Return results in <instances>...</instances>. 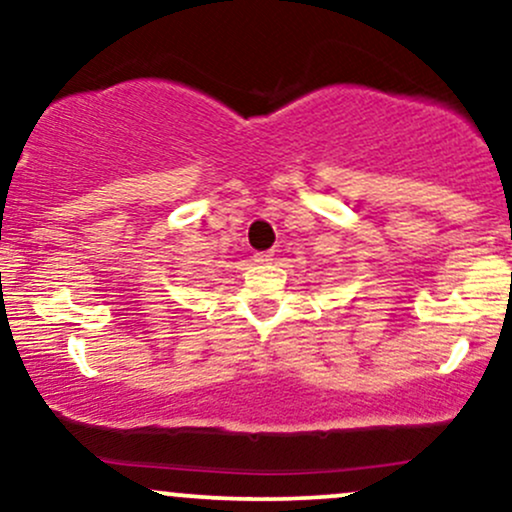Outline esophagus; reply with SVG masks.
<instances>
[{
  "instance_id": "1",
  "label": "esophagus",
  "mask_w": 512,
  "mask_h": 512,
  "mask_svg": "<svg viewBox=\"0 0 512 512\" xmlns=\"http://www.w3.org/2000/svg\"><path fill=\"white\" fill-rule=\"evenodd\" d=\"M272 260H274L272 252H255V262L257 264H269Z\"/></svg>"
}]
</instances>
